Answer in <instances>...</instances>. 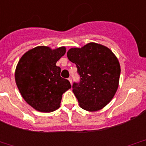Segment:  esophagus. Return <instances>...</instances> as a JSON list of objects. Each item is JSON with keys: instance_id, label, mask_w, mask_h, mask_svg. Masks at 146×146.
I'll return each instance as SVG.
<instances>
[{"instance_id": "1", "label": "esophagus", "mask_w": 146, "mask_h": 146, "mask_svg": "<svg viewBox=\"0 0 146 146\" xmlns=\"http://www.w3.org/2000/svg\"><path fill=\"white\" fill-rule=\"evenodd\" d=\"M68 80H69V82H70V84H71V85H72V81H73V80H72V78L71 77H69L68 78Z\"/></svg>"}]
</instances>
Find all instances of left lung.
Listing matches in <instances>:
<instances>
[{"instance_id": "left-lung-1", "label": "left lung", "mask_w": 146, "mask_h": 146, "mask_svg": "<svg viewBox=\"0 0 146 146\" xmlns=\"http://www.w3.org/2000/svg\"><path fill=\"white\" fill-rule=\"evenodd\" d=\"M67 56L76 65L80 75V82L73 85L80 107L88 111L102 110L118 89L121 73L118 58L108 47L95 42L70 48Z\"/></svg>"}]
</instances>
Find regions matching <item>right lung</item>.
I'll list each match as a JSON object with an SVG mask.
<instances>
[{"label": "right lung", "mask_w": 146, "mask_h": 146, "mask_svg": "<svg viewBox=\"0 0 146 146\" xmlns=\"http://www.w3.org/2000/svg\"><path fill=\"white\" fill-rule=\"evenodd\" d=\"M66 54V47L51 49L39 46L23 54L16 66L15 78L23 99L35 110L51 112L60 107L62 95L71 88L61 77L57 61Z\"/></svg>", "instance_id": "add662e5"}]
</instances>
